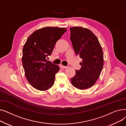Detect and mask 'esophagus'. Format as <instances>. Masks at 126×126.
I'll use <instances>...</instances> for the list:
<instances>
[{
  "instance_id": "esophagus-1",
  "label": "esophagus",
  "mask_w": 126,
  "mask_h": 126,
  "mask_svg": "<svg viewBox=\"0 0 126 126\" xmlns=\"http://www.w3.org/2000/svg\"><path fill=\"white\" fill-rule=\"evenodd\" d=\"M60 67L61 69H63V68H66L67 67V66H64L62 64L60 65Z\"/></svg>"
}]
</instances>
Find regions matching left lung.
<instances>
[{
    "label": "left lung",
    "instance_id": "obj_1",
    "mask_svg": "<svg viewBox=\"0 0 126 126\" xmlns=\"http://www.w3.org/2000/svg\"><path fill=\"white\" fill-rule=\"evenodd\" d=\"M70 40L77 55L83 61L81 68L76 70L71 79L74 87L83 90L92 86L100 76L104 64L102 48L97 37L90 30L82 27L70 28Z\"/></svg>",
    "mask_w": 126,
    "mask_h": 126
}]
</instances>
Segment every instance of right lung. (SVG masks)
Returning <instances> with one entry per match:
<instances>
[{
  "instance_id": "add662e5",
  "label": "right lung",
  "mask_w": 126,
  "mask_h": 126,
  "mask_svg": "<svg viewBox=\"0 0 126 126\" xmlns=\"http://www.w3.org/2000/svg\"><path fill=\"white\" fill-rule=\"evenodd\" d=\"M66 30L45 27L35 31L26 40L22 50V65L28 81L36 89L45 91L54 85L60 68L47 59Z\"/></svg>"
}]
</instances>
